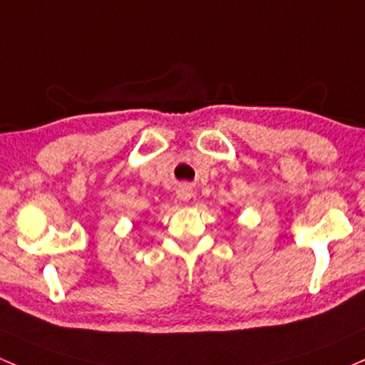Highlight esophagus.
<instances>
[{"mask_svg": "<svg viewBox=\"0 0 365 365\" xmlns=\"http://www.w3.org/2000/svg\"><path fill=\"white\" fill-rule=\"evenodd\" d=\"M176 194H178V197L182 199V201H189L192 197V189L187 183H182V185L178 187V190H176Z\"/></svg>", "mask_w": 365, "mask_h": 365, "instance_id": "esophagus-1", "label": "esophagus"}]
</instances>
